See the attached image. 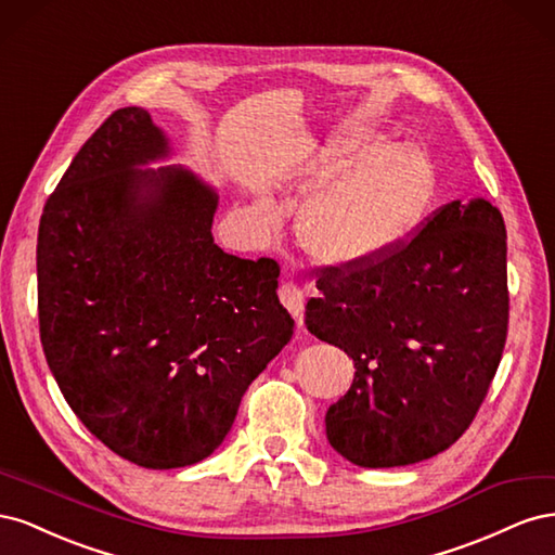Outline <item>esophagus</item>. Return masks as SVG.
Returning <instances> with one entry per match:
<instances>
[{"label": "esophagus", "instance_id": "esophagus-1", "mask_svg": "<svg viewBox=\"0 0 555 555\" xmlns=\"http://www.w3.org/2000/svg\"><path fill=\"white\" fill-rule=\"evenodd\" d=\"M278 296L282 300V306L287 308L289 314L300 324V317H304V306H306L304 292H300L296 284H292V282H282L280 289H278Z\"/></svg>", "mask_w": 555, "mask_h": 555}]
</instances>
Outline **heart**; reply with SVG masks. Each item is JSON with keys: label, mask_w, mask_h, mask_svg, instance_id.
<instances>
[{"label": "heart", "mask_w": 555, "mask_h": 555, "mask_svg": "<svg viewBox=\"0 0 555 555\" xmlns=\"http://www.w3.org/2000/svg\"><path fill=\"white\" fill-rule=\"evenodd\" d=\"M373 129H357L314 166L298 215V238L317 261L354 266L373 261L405 241L424 220L438 190V173L422 145L386 143ZM255 227L266 233L273 212L257 204Z\"/></svg>", "instance_id": "heart-1"}]
</instances>
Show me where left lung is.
I'll list each match as a JSON object with an SVG mask.
<instances>
[{"label": "left lung", "instance_id": "obj_1", "mask_svg": "<svg viewBox=\"0 0 555 555\" xmlns=\"http://www.w3.org/2000/svg\"><path fill=\"white\" fill-rule=\"evenodd\" d=\"M306 326L354 361L326 412L331 447L359 467L438 456L473 424L507 340V231L483 198L451 201L375 261L322 268Z\"/></svg>", "mask_w": 555, "mask_h": 555}]
</instances>
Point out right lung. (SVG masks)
<instances>
[{
    "mask_svg": "<svg viewBox=\"0 0 555 555\" xmlns=\"http://www.w3.org/2000/svg\"><path fill=\"white\" fill-rule=\"evenodd\" d=\"M147 111H115L46 201L37 243L41 345L96 440L150 469L208 459L247 386L292 340L273 259L212 238V184Z\"/></svg>",
    "mask_w": 555,
    "mask_h": 555,
    "instance_id": "1",
    "label": "right lung"
}]
</instances>
